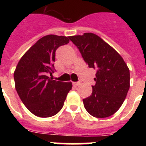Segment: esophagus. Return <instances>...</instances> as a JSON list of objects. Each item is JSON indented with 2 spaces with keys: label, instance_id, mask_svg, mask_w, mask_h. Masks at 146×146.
<instances>
[{
  "label": "esophagus",
  "instance_id": "34e87169",
  "mask_svg": "<svg viewBox=\"0 0 146 146\" xmlns=\"http://www.w3.org/2000/svg\"><path fill=\"white\" fill-rule=\"evenodd\" d=\"M80 83L81 82H80L79 81V82H74L72 84H73V86H74V87H77V86H78L79 85H80Z\"/></svg>",
  "mask_w": 146,
  "mask_h": 146
}]
</instances>
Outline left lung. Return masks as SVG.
Returning <instances> with one entry per match:
<instances>
[{
	"instance_id": "obj_1",
	"label": "left lung",
	"mask_w": 146,
	"mask_h": 146,
	"mask_svg": "<svg viewBox=\"0 0 146 146\" xmlns=\"http://www.w3.org/2000/svg\"><path fill=\"white\" fill-rule=\"evenodd\" d=\"M90 68L96 69L91 96L84 99L86 110L92 116L107 118L118 111L130 86L128 66L116 50L92 33L69 36Z\"/></svg>"
}]
</instances>
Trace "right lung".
Here are the masks:
<instances>
[{
	"label": "right lung",
	"instance_id": "add662e5",
	"mask_svg": "<svg viewBox=\"0 0 146 146\" xmlns=\"http://www.w3.org/2000/svg\"><path fill=\"white\" fill-rule=\"evenodd\" d=\"M69 36L47 35L38 39L18 62L14 79L23 103L33 115L48 118L64 106L71 82L52 80L47 74L54 70L55 51L69 42Z\"/></svg>",
	"mask_w": 146,
	"mask_h": 146
}]
</instances>
